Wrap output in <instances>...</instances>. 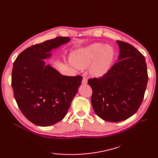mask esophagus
<instances>
[{"instance_id": "obj_1", "label": "esophagus", "mask_w": 158, "mask_h": 158, "mask_svg": "<svg viewBox=\"0 0 158 158\" xmlns=\"http://www.w3.org/2000/svg\"><path fill=\"white\" fill-rule=\"evenodd\" d=\"M82 83L83 84H86L88 83V80L86 78H83L82 81Z\"/></svg>"}]
</instances>
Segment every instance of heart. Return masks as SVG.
<instances>
[{
  "label": "heart",
  "mask_w": 158,
  "mask_h": 158,
  "mask_svg": "<svg viewBox=\"0 0 158 158\" xmlns=\"http://www.w3.org/2000/svg\"><path fill=\"white\" fill-rule=\"evenodd\" d=\"M114 52L110 45L102 43L92 45L76 50L72 56V63L79 69L90 66V74L94 76H102L106 74L113 63Z\"/></svg>",
  "instance_id": "1"
}]
</instances>
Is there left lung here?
Returning <instances> with one entry per match:
<instances>
[{
  "mask_svg": "<svg viewBox=\"0 0 158 158\" xmlns=\"http://www.w3.org/2000/svg\"><path fill=\"white\" fill-rule=\"evenodd\" d=\"M117 63L99 78H89L95 113L109 122H120L132 116L144 99L148 80L144 56L135 47L117 41Z\"/></svg>",
  "mask_w": 158,
  "mask_h": 158,
  "instance_id": "left-lung-1",
  "label": "left lung"
}]
</instances>
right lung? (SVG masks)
Listing matches in <instances>:
<instances>
[{
    "label": "right lung",
    "instance_id": "1",
    "mask_svg": "<svg viewBox=\"0 0 158 158\" xmlns=\"http://www.w3.org/2000/svg\"><path fill=\"white\" fill-rule=\"evenodd\" d=\"M70 40L57 37L28 47L15 60L12 87L18 107L35 125L47 127L64 118L81 85V76L61 74L44 59L53 49Z\"/></svg>",
    "mask_w": 158,
    "mask_h": 158
}]
</instances>
